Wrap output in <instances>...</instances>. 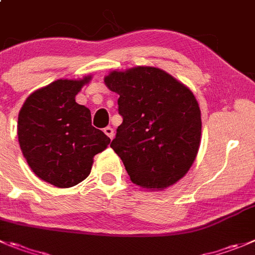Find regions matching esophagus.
<instances>
[{
	"label": "esophagus",
	"mask_w": 255,
	"mask_h": 255,
	"mask_svg": "<svg viewBox=\"0 0 255 255\" xmlns=\"http://www.w3.org/2000/svg\"><path fill=\"white\" fill-rule=\"evenodd\" d=\"M104 132H105V134L108 135L110 139H113V137H114V129L111 128V126H106L105 129H104Z\"/></svg>",
	"instance_id": "1"
}]
</instances>
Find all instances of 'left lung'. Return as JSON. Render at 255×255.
Returning a JSON list of instances; mask_svg holds the SVG:
<instances>
[{
    "instance_id": "1",
    "label": "left lung",
    "mask_w": 255,
    "mask_h": 255,
    "mask_svg": "<svg viewBox=\"0 0 255 255\" xmlns=\"http://www.w3.org/2000/svg\"><path fill=\"white\" fill-rule=\"evenodd\" d=\"M118 93L123 123L110 146L136 185L161 190L193 165L202 135L198 101L190 90L156 67L137 66L105 77Z\"/></svg>"
}]
</instances>
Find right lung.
<instances>
[{
	"label": "right lung",
	"instance_id": "obj_1",
	"mask_svg": "<svg viewBox=\"0 0 255 255\" xmlns=\"http://www.w3.org/2000/svg\"><path fill=\"white\" fill-rule=\"evenodd\" d=\"M90 79L53 81L31 94L18 114L17 135L28 166L57 188L85 180L93 157L110 144V137L91 125L89 109L75 101Z\"/></svg>",
	"mask_w": 255,
	"mask_h": 255
}]
</instances>
